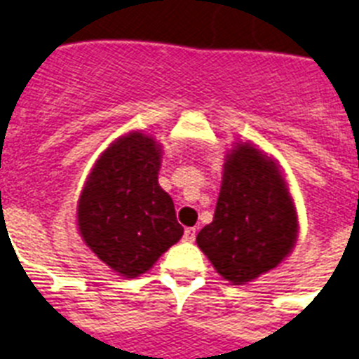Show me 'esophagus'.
Listing matches in <instances>:
<instances>
[{
    "label": "esophagus",
    "instance_id": "1",
    "mask_svg": "<svg viewBox=\"0 0 359 359\" xmlns=\"http://www.w3.org/2000/svg\"><path fill=\"white\" fill-rule=\"evenodd\" d=\"M182 240H184L186 243H191V241H195V229H186L184 236H182Z\"/></svg>",
    "mask_w": 359,
    "mask_h": 359
}]
</instances>
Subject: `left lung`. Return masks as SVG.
I'll return each mask as SVG.
<instances>
[{"label": "left lung", "mask_w": 359, "mask_h": 359, "mask_svg": "<svg viewBox=\"0 0 359 359\" xmlns=\"http://www.w3.org/2000/svg\"><path fill=\"white\" fill-rule=\"evenodd\" d=\"M297 232L295 205L278 165L252 145H236L214 221L197 234V245L223 278L245 284L290 255Z\"/></svg>", "instance_id": "left-lung-1"}]
</instances>
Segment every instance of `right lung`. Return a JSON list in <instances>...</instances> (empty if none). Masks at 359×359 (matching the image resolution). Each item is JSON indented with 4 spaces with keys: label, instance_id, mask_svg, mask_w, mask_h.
<instances>
[{
    "label": "right lung",
    "instance_id": "1",
    "mask_svg": "<svg viewBox=\"0 0 359 359\" xmlns=\"http://www.w3.org/2000/svg\"><path fill=\"white\" fill-rule=\"evenodd\" d=\"M162 151L130 133L95 162L77 206L79 232L101 262L134 278L182 238L173 201L158 184Z\"/></svg>",
    "mask_w": 359,
    "mask_h": 359
}]
</instances>
